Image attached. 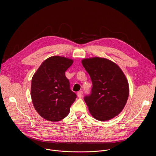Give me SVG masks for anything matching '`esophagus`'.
Segmentation results:
<instances>
[{"label": "esophagus", "mask_w": 156, "mask_h": 156, "mask_svg": "<svg viewBox=\"0 0 156 156\" xmlns=\"http://www.w3.org/2000/svg\"><path fill=\"white\" fill-rule=\"evenodd\" d=\"M77 96H78V97L79 98H82V96H83V91H80L78 92V93H77Z\"/></svg>", "instance_id": "1"}]
</instances>
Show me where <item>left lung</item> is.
<instances>
[{"label":"left lung","instance_id":"8db88e82","mask_svg":"<svg viewBox=\"0 0 156 156\" xmlns=\"http://www.w3.org/2000/svg\"><path fill=\"white\" fill-rule=\"evenodd\" d=\"M90 75L93 87L90 95L84 98L92 116L107 121L119 115L129 95L128 81L119 66L108 59L93 57L81 62Z\"/></svg>","mask_w":156,"mask_h":156}]
</instances>
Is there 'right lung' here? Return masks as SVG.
Returning a JSON list of instances; mask_svg holds the SVG:
<instances>
[{"label":"right lung","mask_w":156,"mask_h":156,"mask_svg":"<svg viewBox=\"0 0 156 156\" xmlns=\"http://www.w3.org/2000/svg\"><path fill=\"white\" fill-rule=\"evenodd\" d=\"M73 62L72 59L52 56L44 60L34 74L31 87L32 102L44 119L57 122L69 115L76 94L70 90L65 72Z\"/></svg>","instance_id":"obj_1"}]
</instances>
